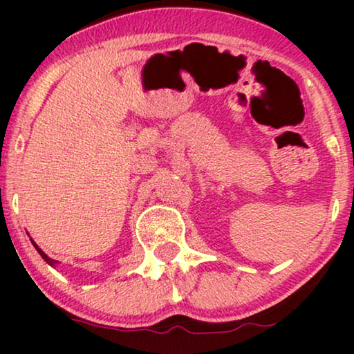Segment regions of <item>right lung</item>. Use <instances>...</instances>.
Here are the masks:
<instances>
[{"instance_id": "right-lung-1", "label": "right lung", "mask_w": 354, "mask_h": 354, "mask_svg": "<svg viewBox=\"0 0 354 354\" xmlns=\"http://www.w3.org/2000/svg\"><path fill=\"white\" fill-rule=\"evenodd\" d=\"M32 243H33V241H32ZM33 246H35V248H37V251H38V253H40V256H41V258H43V259H45L48 264H51V266H53V264H56V261H55V259H51V258H48V256H46L45 253H43V251H41L40 248H38V246H37L35 243H33Z\"/></svg>"}]
</instances>
